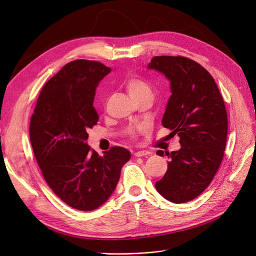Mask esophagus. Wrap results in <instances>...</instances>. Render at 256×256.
<instances>
[{"label": "esophagus", "mask_w": 256, "mask_h": 256, "mask_svg": "<svg viewBox=\"0 0 256 256\" xmlns=\"http://www.w3.org/2000/svg\"><path fill=\"white\" fill-rule=\"evenodd\" d=\"M150 154V152L148 150H138L134 154L136 156V157H143V156H146V154Z\"/></svg>", "instance_id": "34e87169"}]
</instances>
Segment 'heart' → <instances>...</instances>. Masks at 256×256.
I'll return each instance as SVG.
<instances>
[{
  "label": "heart",
  "mask_w": 256,
  "mask_h": 256,
  "mask_svg": "<svg viewBox=\"0 0 256 256\" xmlns=\"http://www.w3.org/2000/svg\"><path fill=\"white\" fill-rule=\"evenodd\" d=\"M126 88L130 95L137 100V99L150 97L154 96L152 86L143 77L139 75H132L126 82ZM144 126H137V128H130L126 130L128 135L132 138H135L138 134V132L141 130Z\"/></svg>",
  "instance_id": "b5f03b06"
}]
</instances>
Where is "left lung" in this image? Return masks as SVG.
<instances>
[{
	"label": "left lung",
	"mask_w": 256,
	"mask_h": 256,
	"mask_svg": "<svg viewBox=\"0 0 256 256\" xmlns=\"http://www.w3.org/2000/svg\"><path fill=\"white\" fill-rule=\"evenodd\" d=\"M170 80L172 96L162 124L180 137L181 148L165 154L168 170L156 182L159 194L172 203L201 194L214 178L227 142V110L214 77L184 56H154L148 64ZM158 154L164 152L159 150Z\"/></svg>",
	"instance_id": "8db88e82"
}]
</instances>
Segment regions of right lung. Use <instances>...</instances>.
<instances>
[{
    "mask_svg": "<svg viewBox=\"0 0 256 256\" xmlns=\"http://www.w3.org/2000/svg\"><path fill=\"white\" fill-rule=\"evenodd\" d=\"M110 72L100 62H68L42 86L30 120V142L44 179L62 202L82 211L106 202L130 158L121 146L99 156L86 142V130L99 120L96 88Z\"/></svg>",
    "mask_w": 256,
    "mask_h": 256,
    "instance_id": "obj_1",
    "label": "right lung"
}]
</instances>
